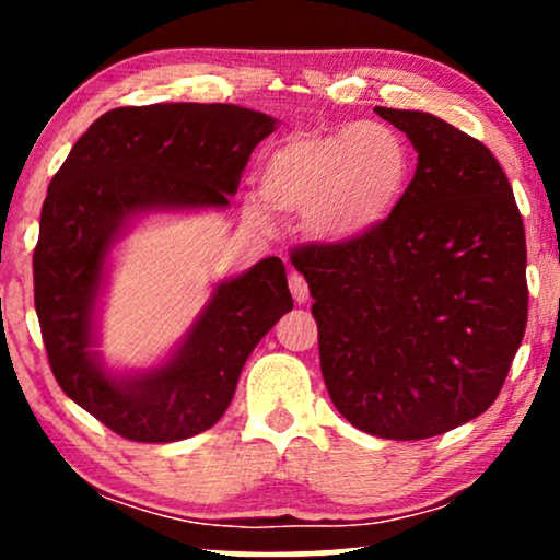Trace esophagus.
<instances>
[{
  "mask_svg": "<svg viewBox=\"0 0 560 560\" xmlns=\"http://www.w3.org/2000/svg\"><path fill=\"white\" fill-rule=\"evenodd\" d=\"M288 285H290V293H293L295 303H308V282H305L303 275H298V272L290 275Z\"/></svg>",
  "mask_w": 560,
  "mask_h": 560,
  "instance_id": "1",
  "label": "esophagus"
}]
</instances>
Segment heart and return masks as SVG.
<instances>
[{
    "instance_id": "b5f03b06",
    "label": "heart",
    "mask_w": 560,
    "mask_h": 560,
    "mask_svg": "<svg viewBox=\"0 0 560 560\" xmlns=\"http://www.w3.org/2000/svg\"><path fill=\"white\" fill-rule=\"evenodd\" d=\"M412 175V152L397 129L351 121L295 132L275 144L265 163L262 196L272 209L305 217L320 240L349 242L395 217Z\"/></svg>"
}]
</instances>
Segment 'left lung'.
Listing matches in <instances>:
<instances>
[{
    "label": "left lung",
    "mask_w": 560,
    "mask_h": 560,
    "mask_svg": "<svg viewBox=\"0 0 560 560\" xmlns=\"http://www.w3.org/2000/svg\"><path fill=\"white\" fill-rule=\"evenodd\" d=\"M418 165L372 234L311 242L290 262L311 288L320 374L359 431L420 441L497 400L527 326L525 226L479 140L433 114L374 106Z\"/></svg>",
    "instance_id": "left-lung-1"
}]
</instances>
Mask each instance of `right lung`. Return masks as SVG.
Returning a JSON list of instances; mask_svg holds the SVG:
<instances>
[{"label": "right lung", "mask_w": 560, "mask_h": 560, "mask_svg": "<svg viewBox=\"0 0 560 560\" xmlns=\"http://www.w3.org/2000/svg\"><path fill=\"white\" fill-rule=\"evenodd\" d=\"M272 129V117L234 104L119 106L79 137L52 175L33 252L43 343L60 389L121 439L171 443L217 423L252 349L293 298L282 259L267 257L217 290L173 362L112 380L89 354L112 236L148 209L226 206Z\"/></svg>", "instance_id": "add662e5"}]
</instances>
